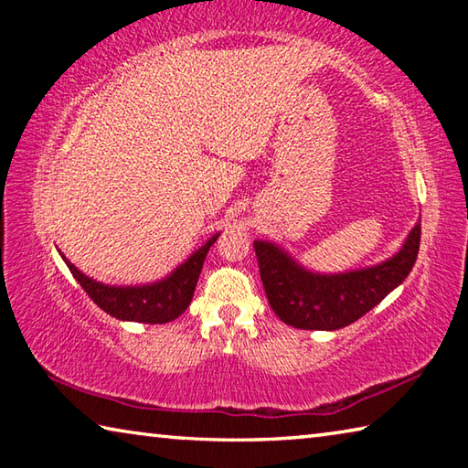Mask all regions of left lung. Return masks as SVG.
I'll list each match as a JSON object with an SVG mask.
<instances>
[{
    "instance_id": "1",
    "label": "left lung",
    "mask_w": 468,
    "mask_h": 468,
    "mask_svg": "<svg viewBox=\"0 0 468 468\" xmlns=\"http://www.w3.org/2000/svg\"><path fill=\"white\" fill-rule=\"evenodd\" d=\"M419 241L421 220L396 256L378 266L343 274L307 272L282 250L266 241H256L253 250L268 303L284 324L301 330H338L374 310L407 279L415 266Z\"/></svg>"
}]
</instances>
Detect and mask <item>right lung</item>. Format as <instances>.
<instances>
[{"label": "right lung", "instance_id": "right-lung-1", "mask_svg": "<svg viewBox=\"0 0 468 468\" xmlns=\"http://www.w3.org/2000/svg\"><path fill=\"white\" fill-rule=\"evenodd\" d=\"M218 239V235L206 241L200 250L192 253L176 272L161 282L144 284V287H107L84 276L74 264H66L74 279L80 282L94 303L102 312L113 315L117 320L144 322V324H165L179 318L192 303L197 276L202 272V264L210 245Z\"/></svg>", "mask_w": 468, "mask_h": 468}]
</instances>
